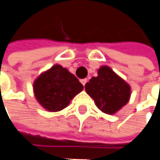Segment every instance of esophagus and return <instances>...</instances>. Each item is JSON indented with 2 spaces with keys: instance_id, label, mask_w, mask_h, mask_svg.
I'll list each match as a JSON object with an SVG mask.
<instances>
[{
  "instance_id": "esophagus-1",
  "label": "esophagus",
  "mask_w": 160,
  "mask_h": 160,
  "mask_svg": "<svg viewBox=\"0 0 160 160\" xmlns=\"http://www.w3.org/2000/svg\"><path fill=\"white\" fill-rule=\"evenodd\" d=\"M87 79H82V80H80V82H81V84L83 85V86H85V84H86V82H87Z\"/></svg>"
}]
</instances>
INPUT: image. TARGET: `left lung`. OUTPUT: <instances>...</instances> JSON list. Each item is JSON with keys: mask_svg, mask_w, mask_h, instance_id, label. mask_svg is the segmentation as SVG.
<instances>
[{"mask_svg": "<svg viewBox=\"0 0 160 160\" xmlns=\"http://www.w3.org/2000/svg\"><path fill=\"white\" fill-rule=\"evenodd\" d=\"M85 90L97 107L108 114H113L125 105L131 93L130 86L107 66L102 67L98 76L86 83Z\"/></svg>", "mask_w": 160, "mask_h": 160, "instance_id": "left-lung-1", "label": "left lung"}]
</instances>
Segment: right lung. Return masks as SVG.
I'll return each mask as SVG.
<instances>
[{
	"label": "right lung",
	"instance_id": "obj_1",
	"mask_svg": "<svg viewBox=\"0 0 160 160\" xmlns=\"http://www.w3.org/2000/svg\"><path fill=\"white\" fill-rule=\"evenodd\" d=\"M83 90V85L68 69L55 65L41 74L34 83L38 102L49 112L66 108L70 100Z\"/></svg>",
	"mask_w": 160,
	"mask_h": 160
}]
</instances>
